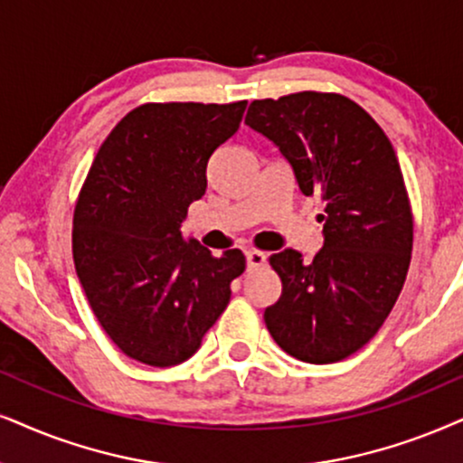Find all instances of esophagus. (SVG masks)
<instances>
[{"label":"esophagus","mask_w":463,"mask_h":463,"mask_svg":"<svg viewBox=\"0 0 463 463\" xmlns=\"http://www.w3.org/2000/svg\"><path fill=\"white\" fill-rule=\"evenodd\" d=\"M265 260H267V256L262 254V251H259V250L245 251V262H248V271H254V269L262 267V265H265Z\"/></svg>","instance_id":"34e87169"}]
</instances>
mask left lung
Returning a JSON list of instances; mask_svg holds the SVG:
<instances>
[{
	"instance_id": "1",
	"label": "left lung",
	"mask_w": 463,
	"mask_h": 463,
	"mask_svg": "<svg viewBox=\"0 0 463 463\" xmlns=\"http://www.w3.org/2000/svg\"><path fill=\"white\" fill-rule=\"evenodd\" d=\"M245 124L273 140L303 194L325 204V245L312 262L290 248L269 259L282 297L265 309L267 329L299 361L346 359L387 320L411 267L412 209L393 145L339 93L254 100Z\"/></svg>"
}]
</instances>
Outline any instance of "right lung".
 Here are the masks:
<instances>
[{
	"label": "right lung",
	"instance_id": "right-lung-1",
	"mask_svg": "<svg viewBox=\"0 0 463 463\" xmlns=\"http://www.w3.org/2000/svg\"><path fill=\"white\" fill-rule=\"evenodd\" d=\"M248 102H149L98 151L74 207L76 275L115 346L154 367L184 363L231 301L241 250L213 256L181 237L207 190V162L239 130Z\"/></svg>",
	"mask_w": 463,
	"mask_h": 463
}]
</instances>
